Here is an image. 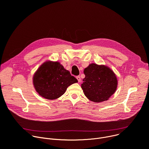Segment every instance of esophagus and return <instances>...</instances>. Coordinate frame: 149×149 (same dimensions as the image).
I'll list each match as a JSON object with an SVG mask.
<instances>
[{
  "mask_svg": "<svg viewBox=\"0 0 149 149\" xmlns=\"http://www.w3.org/2000/svg\"><path fill=\"white\" fill-rule=\"evenodd\" d=\"M76 78H77V79L78 82H79L81 81V77H80L79 76H77Z\"/></svg>",
  "mask_w": 149,
  "mask_h": 149,
  "instance_id": "1",
  "label": "esophagus"
}]
</instances>
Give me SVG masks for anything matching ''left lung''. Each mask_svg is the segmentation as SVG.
<instances>
[{
    "label": "left lung",
    "mask_w": 149,
    "mask_h": 149,
    "mask_svg": "<svg viewBox=\"0 0 149 149\" xmlns=\"http://www.w3.org/2000/svg\"><path fill=\"white\" fill-rule=\"evenodd\" d=\"M81 88L84 95L94 102L108 100L116 92L118 81L113 71L107 65L93 63L84 69Z\"/></svg>",
    "instance_id": "obj_1"
}]
</instances>
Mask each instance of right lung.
<instances>
[{
	"instance_id": "obj_1",
	"label": "right lung",
	"mask_w": 149,
	"mask_h": 149,
	"mask_svg": "<svg viewBox=\"0 0 149 149\" xmlns=\"http://www.w3.org/2000/svg\"><path fill=\"white\" fill-rule=\"evenodd\" d=\"M76 82L78 80L58 61H45L33 77L36 91L40 96L51 100L60 97L70 86Z\"/></svg>"
}]
</instances>
